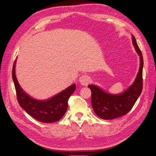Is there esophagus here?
I'll use <instances>...</instances> for the list:
<instances>
[{
	"label": "esophagus",
	"instance_id": "1",
	"mask_svg": "<svg viewBox=\"0 0 156 156\" xmlns=\"http://www.w3.org/2000/svg\"><path fill=\"white\" fill-rule=\"evenodd\" d=\"M79 82H80L81 85L83 86L88 85V84L90 82V77L88 75H82L81 77H80V78H79Z\"/></svg>",
	"mask_w": 156,
	"mask_h": 156
}]
</instances>
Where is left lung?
Masks as SVG:
<instances>
[{
	"instance_id": "8db88e82",
	"label": "left lung",
	"mask_w": 156,
	"mask_h": 156,
	"mask_svg": "<svg viewBox=\"0 0 156 156\" xmlns=\"http://www.w3.org/2000/svg\"><path fill=\"white\" fill-rule=\"evenodd\" d=\"M133 45L140 56V69L133 84L124 93L112 94L99 87L89 85L91 90V104L96 115L104 120H112L124 116L130 111L142 93L143 87L142 70L144 60L142 52L132 35Z\"/></svg>"
}]
</instances>
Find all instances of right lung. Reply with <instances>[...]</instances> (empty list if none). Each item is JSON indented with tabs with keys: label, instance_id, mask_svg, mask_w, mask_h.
Here are the masks:
<instances>
[{
	"label": "right lung",
	"instance_id": "obj_1",
	"mask_svg": "<svg viewBox=\"0 0 156 156\" xmlns=\"http://www.w3.org/2000/svg\"><path fill=\"white\" fill-rule=\"evenodd\" d=\"M13 64L12 77L16 92L17 100L20 107L34 119L41 122L49 123L59 120L65 115L68 107V100L76 89L73 84L54 97L46 101L34 99L22 89L15 74Z\"/></svg>",
	"mask_w": 156,
	"mask_h": 156
}]
</instances>
